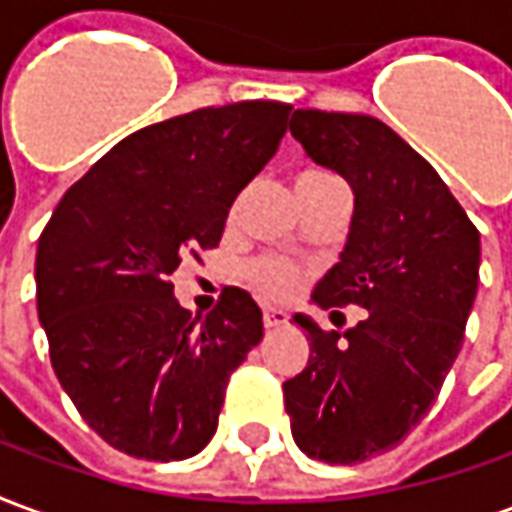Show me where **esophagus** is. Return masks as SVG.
<instances>
[{"mask_svg": "<svg viewBox=\"0 0 512 512\" xmlns=\"http://www.w3.org/2000/svg\"><path fill=\"white\" fill-rule=\"evenodd\" d=\"M288 323V312H282V310H263V326L266 329H279V326H285Z\"/></svg>", "mask_w": 512, "mask_h": 512, "instance_id": "obj_1", "label": "esophagus"}]
</instances>
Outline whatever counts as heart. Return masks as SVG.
I'll return each mask as SVG.
<instances>
[{
    "label": "heart",
    "mask_w": 512,
    "mask_h": 512,
    "mask_svg": "<svg viewBox=\"0 0 512 512\" xmlns=\"http://www.w3.org/2000/svg\"><path fill=\"white\" fill-rule=\"evenodd\" d=\"M332 178L329 172L323 169H304L299 178H296V186L301 183H312V180ZM249 282L255 285V290H260L268 299H288L299 290V268H293L285 260H274V257H266V260H257L249 268Z\"/></svg>",
    "instance_id": "heart-1"
}]
</instances>
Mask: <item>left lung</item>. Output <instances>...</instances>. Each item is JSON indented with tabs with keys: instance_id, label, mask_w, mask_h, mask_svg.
Returning <instances> with one entry per match:
<instances>
[{
	"instance_id": "obj_1",
	"label": "left lung",
	"mask_w": 512,
	"mask_h": 512,
	"mask_svg": "<svg viewBox=\"0 0 512 512\" xmlns=\"http://www.w3.org/2000/svg\"><path fill=\"white\" fill-rule=\"evenodd\" d=\"M290 134L354 191L340 263L310 301L367 315L345 334L293 315L310 359L282 386L285 411L304 455L359 463L392 450L436 403L477 296L480 233L439 172L376 117L296 109Z\"/></svg>"
}]
</instances>
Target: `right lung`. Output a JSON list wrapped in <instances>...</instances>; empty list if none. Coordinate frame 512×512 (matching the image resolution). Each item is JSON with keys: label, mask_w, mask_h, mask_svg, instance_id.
I'll use <instances>...</instances> for the list:
<instances>
[{"label": "right lung", "mask_w": 512, "mask_h": 512, "mask_svg": "<svg viewBox=\"0 0 512 512\" xmlns=\"http://www.w3.org/2000/svg\"><path fill=\"white\" fill-rule=\"evenodd\" d=\"M290 109L238 101L142 128L51 213L35 257L51 367L115 450L183 461L213 439L230 373L263 340V312L227 288L208 315H191L169 277L186 255L219 246Z\"/></svg>", "instance_id": "obj_1"}]
</instances>
